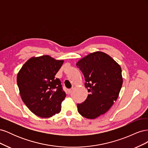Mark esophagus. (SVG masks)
Wrapping results in <instances>:
<instances>
[{"label":"esophagus","mask_w":148,"mask_h":148,"mask_svg":"<svg viewBox=\"0 0 148 148\" xmlns=\"http://www.w3.org/2000/svg\"><path fill=\"white\" fill-rule=\"evenodd\" d=\"M71 92H72V89H69V90H68V93H69V94H71Z\"/></svg>","instance_id":"1"}]
</instances>
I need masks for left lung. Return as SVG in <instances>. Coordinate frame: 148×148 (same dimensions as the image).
Here are the masks:
<instances>
[{
  "label": "left lung",
  "instance_id": "1",
  "mask_svg": "<svg viewBox=\"0 0 148 148\" xmlns=\"http://www.w3.org/2000/svg\"><path fill=\"white\" fill-rule=\"evenodd\" d=\"M77 66L85 78L89 95L78 111L83 117L94 119L109 110L117 99L123 83L122 69L112 58L102 52L89 53Z\"/></svg>",
  "mask_w": 148,
  "mask_h": 148
}]
</instances>
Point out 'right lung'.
<instances>
[{
    "label": "right lung",
    "instance_id": "1",
    "mask_svg": "<svg viewBox=\"0 0 148 148\" xmlns=\"http://www.w3.org/2000/svg\"><path fill=\"white\" fill-rule=\"evenodd\" d=\"M64 60L49 56L29 59L22 66L16 81L22 101L36 115L52 117L61 110L66 97L60 80L55 76Z\"/></svg>",
    "mask_w": 148,
    "mask_h": 148
}]
</instances>
